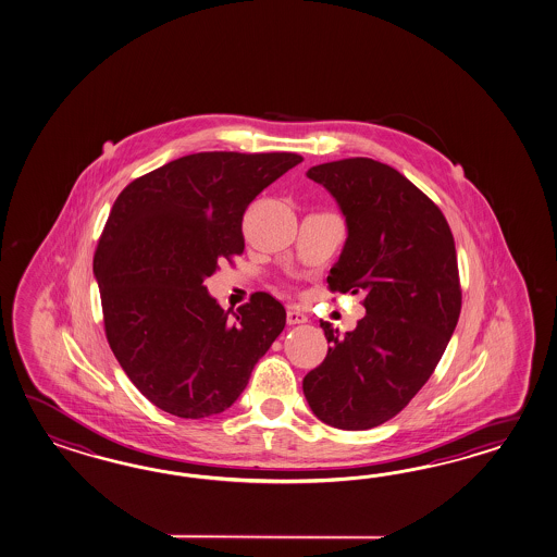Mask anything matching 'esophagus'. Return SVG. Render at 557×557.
I'll return each instance as SVG.
<instances>
[{"label":"esophagus","mask_w":557,"mask_h":557,"mask_svg":"<svg viewBox=\"0 0 557 557\" xmlns=\"http://www.w3.org/2000/svg\"><path fill=\"white\" fill-rule=\"evenodd\" d=\"M309 319H307V314H302V312L297 311V309H288L286 311V323L288 324H302L307 323Z\"/></svg>","instance_id":"obj_1"}]
</instances>
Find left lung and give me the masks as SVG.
Masks as SVG:
<instances>
[{
	"mask_svg": "<svg viewBox=\"0 0 557 557\" xmlns=\"http://www.w3.org/2000/svg\"><path fill=\"white\" fill-rule=\"evenodd\" d=\"M307 176L333 195L347 222L329 288L362 290L367 314L345 335L321 323L331 347L302 391L326 425L376 428L428 383L459 321L451 228L413 182L371 158L319 164Z\"/></svg>",
	"mask_w": 557,
	"mask_h": 557,
	"instance_id": "obj_1",
	"label": "left lung"
}]
</instances>
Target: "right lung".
I'll return each instance as SVG.
<instances>
[{"instance_id":"add662e5","label":"right lung","mask_w":557,"mask_h":557,"mask_svg":"<svg viewBox=\"0 0 557 557\" xmlns=\"http://www.w3.org/2000/svg\"><path fill=\"white\" fill-rule=\"evenodd\" d=\"M302 162L293 152H198L129 182L94 255L106 338L129 381L182 419L222 413L283 333L285 307L255 293L236 312L205 278L245 250L243 216Z\"/></svg>"}]
</instances>
